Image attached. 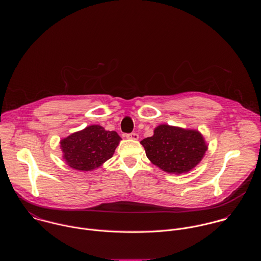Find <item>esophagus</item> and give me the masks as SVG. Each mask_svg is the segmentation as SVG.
<instances>
[{
  "label": "esophagus",
  "mask_w": 261,
  "mask_h": 261,
  "mask_svg": "<svg viewBox=\"0 0 261 261\" xmlns=\"http://www.w3.org/2000/svg\"><path fill=\"white\" fill-rule=\"evenodd\" d=\"M126 137L127 138H129V139H133V140H136V139H138V134L137 133H135V132H132V133H127L126 134Z\"/></svg>",
  "instance_id": "34e87169"
}]
</instances>
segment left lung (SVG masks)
<instances>
[{"mask_svg":"<svg viewBox=\"0 0 261 261\" xmlns=\"http://www.w3.org/2000/svg\"><path fill=\"white\" fill-rule=\"evenodd\" d=\"M140 143L152 163L170 173L191 170L200 162L207 148L198 131L169 125L158 126L152 137L144 138Z\"/></svg>","mask_w":261,"mask_h":261,"instance_id":"left-lung-1","label":"left lung"}]
</instances>
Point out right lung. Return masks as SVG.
Returning <instances> with one entry per match:
<instances>
[{"mask_svg":"<svg viewBox=\"0 0 261 261\" xmlns=\"http://www.w3.org/2000/svg\"><path fill=\"white\" fill-rule=\"evenodd\" d=\"M121 137L116 131L92 125L61 141L64 159L77 170L89 171L113 157Z\"/></svg>","mask_w":261,"mask_h":261,"instance_id":"right-lung-1","label":"right lung"}]
</instances>
